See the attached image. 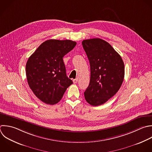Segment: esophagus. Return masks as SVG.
Returning <instances> with one entry per match:
<instances>
[{
    "mask_svg": "<svg viewBox=\"0 0 152 152\" xmlns=\"http://www.w3.org/2000/svg\"><path fill=\"white\" fill-rule=\"evenodd\" d=\"M78 80V78H75V79H74V80H73V83H74V84L77 83Z\"/></svg>",
    "mask_w": 152,
    "mask_h": 152,
    "instance_id": "esophagus-1",
    "label": "esophagus"
}]
</instances>
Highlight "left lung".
<instances>
[{
    "instance_id": "8db88e82",
    "label": "left lung",
    "mask_w": 152,
    "mask_h": 152,
    "mask_svg": "<svg viewBox=\"0 0 152 152\" xmlns=\"http://www.w3.org/2000/svg\"><path fill=\"white\" fill-rule=\"evenodd\" d=\"M82 45L89 60L91 73L84 97L90 104L101 105L120 88L124 78V64L112 46L102 39L84 40Z\"/></svg>"
}]
</instances>
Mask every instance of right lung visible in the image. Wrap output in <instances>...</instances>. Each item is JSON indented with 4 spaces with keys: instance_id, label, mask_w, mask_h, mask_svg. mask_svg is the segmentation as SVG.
<instances>
[{
    "instance_id": "add662e5",
    "label": "right lung",
    "mask_w": 152,
    "mask_h": 152,
    "mask_svg": "<svg viewBox=\"0 0 152 152\" xmlns=\"http://www.w3.org/2000/svg\"><path fill=\"white\" fill-rule=\"evenodd\" d=\"M70 40L50 39L42 43L28 58L26 76L29 87L40 100L55 104L72 83L66 74L63 57L76 46Z\"/></svg>"
}]
</instances>
